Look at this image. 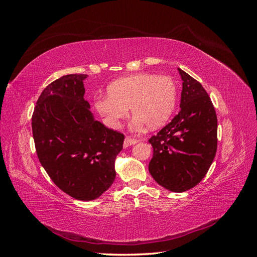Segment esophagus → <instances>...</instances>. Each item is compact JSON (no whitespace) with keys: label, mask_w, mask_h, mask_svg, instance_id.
<instances>
[{"label":"esophagus","mask_w":257,"mask_h":257,"mask_svg":"<svg viewBox=\"0 0 257 257\" xmlns=\"http://www.w3.org/2000/svg\"><path fill=\"white\" fill-rule=\"evenodd\" d=\"M138 142H139L138 139H134L131 137H126V139H124V141H123V148H128V146L134 145Z\"/></svg>","instance_id":"obj_1"}]
</instances>
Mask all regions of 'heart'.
<instances>
[{"label":"heart","mask_w":257,"mask_h":257,"mask_svg":"<svg viewBox=\"0 0 257 257\" xmlns=\"http://www.w3.org/2000/svg\"><path fill=\"white\" fill-rule=\"evenodd\" d=\"M107 97H98L94 107L112 128H118L128 108L135 115L131 126L144 123L156 129L169 120L178 100V87L169 76L136 74L114 80L107 87Z\"/></svg>","instance_id":"obj_1"}]
</instances>
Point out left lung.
<instances>
[{
	"label": "left lung",
	"mask_w": 257,
	"mask_h": 257,
	"mask_svg": "<svg viewBox=\"0 0 257 257\" xmlns=\"http://www.w3.org/2000/svg\"><path fill=\"white\" fill-rule=\"evenodd\" d=\"M183 80L180 112L153 136L149 171L175 193L193 188L207 174L217 149V117L202 85L179 69Z\"/></svg>",
	"instance_id": "left-lung-1"
}]
</instances>
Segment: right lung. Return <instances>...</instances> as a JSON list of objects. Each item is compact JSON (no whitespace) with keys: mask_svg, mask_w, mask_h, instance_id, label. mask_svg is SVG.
<instances>
[{"mask_svg":"<svg viewBox=\"0 0 257 257\" xmlns=\"http://www.w3.org/2000/svg\"><path fill=\"white\" fill-rule=\"evenodd\" d=\"M86 74L50 83L39 97L32 133L40 163L62 192L93 200L113 184L124 136L93 118L84 99Z\"/></svg>","mask_w":257,"mask_h":257,"instance_id":"add662e5","label":"right lung"}]
</instances>
